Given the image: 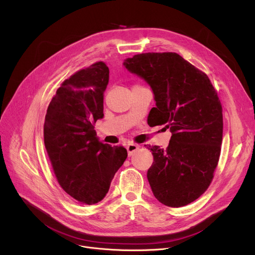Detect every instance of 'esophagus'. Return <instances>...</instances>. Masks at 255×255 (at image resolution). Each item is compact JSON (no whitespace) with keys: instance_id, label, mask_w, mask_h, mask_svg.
Listing matches in <instances>:
<instances>
[{"instance_id":"1","label":"esophagus","mask_w":255,"mask_h":255,"mask_svg":"<svg viewBox=\"0 0 255 255\" xmlns=\"http://www.w3.org/2000/svg\"><path fill=\"white\" fill-rule=\"evenodd\" d=\"M126 149H127V152H128V156H132L133 153L139 149V145H137L135 143H128L127 146H126Z\"/></svg>"}]
</instances>
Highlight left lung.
Listing matches in <instances>:
<instances>
[{
    "instance_id": "1",
    "label": "left lung",
    "mask_w": 255,
    "mask_h": 255,
    "mask_svg": "<svg viewBox=\"0 0 255 255\" xmlns=\"http://www.w3.org/2000/svg\"><path fill=\"white\" fill-rule=\"evenodd\" d=\"M123 65L153 91V125H165L172 134L166 149L148 146L154 196L171 208L188 205L208 189L218 164L223 118L217 92L206 73L176 52L139 53Z\"/></svg>"
}]
</instances>
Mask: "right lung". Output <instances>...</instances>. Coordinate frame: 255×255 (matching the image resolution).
Here are the masks:
<instances>
[{"label": "right lung", "mask_w": 255, "mask_h": 255, "mask_svg": "<svg viewBox=\"0 0 255 255\" xmlns=\"http://www.w3.org/2000/svg\"><path fill=\"white\" fill-rule=\"evenodd\" d=\"M109 79L103 62L77 71L57 90L45 116L44 144L57 180L66 193L86 205L104 198L127 158L124 146L102 143L94 130L104 116Z\"/></svg>", "instance_id": "right-lung-1"}]
</instances>
